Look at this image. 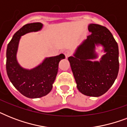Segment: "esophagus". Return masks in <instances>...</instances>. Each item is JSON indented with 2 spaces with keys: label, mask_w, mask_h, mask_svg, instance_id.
<instances>
[{
  "label": "esophagus",
  "mask_w": 127,
  "mask_h": 127,
  "mask_svg": "<svg viewBox=\"0 0 127 127\" xmlns=\"http://www.w3.org/2000/svg\"><path fill=\"white\" fill-rule=\"evenodd\" d=\"M64 55H65L66 58H67L69 56L71 55V51H69V50H66V51H64Z\"/></svg>",
  "instance_id": "esophagus-1"
}]
</instances>
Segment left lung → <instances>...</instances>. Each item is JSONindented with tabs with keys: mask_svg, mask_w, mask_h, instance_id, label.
I'll list each match as a JSON object with an SVG mask.
<instances>
[{
	"mask_svg": "<svg viewBox=\"0 0 127 127\" xmlns=\"http://www.w3.org/2000/svg\"><path fill=\"white\" fill-rule=\"evenodd\" d=\"M91 35L78 46L74 56L68 58L79 92L88 96L99 97L112 86L119 68L117 43L108 29L95 24L88 26ZM103 46L106 53L99 62L95 45Z\"/></svg>",
	"mask_w": 127,
	"mask_h": 127,
	"instance_id": "8db88e82",
	"label": "left lung"
}]
</instances>
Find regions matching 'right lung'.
I'll return each instance as SVG.
<instances>
[{
    "label": "right lung",
    "mask_w": 127,
    "mask_h": 127,
    "mask_svg": "<svg viewBox=\"0 0 127 127\" xmlns=\"http://www.w3.org/2000/svg\"><path fill=\"white\" fill-rule=\"evenodd\" d=\"M40 22L28 24L15 33L7 46L6 72L13 86L24 96L38 98L51 92L56 78L59 63L64 59L63 54L45 58L39 65L31 70L25 69L17 61L16 54L21 36L27 33L37 32L42 28Z\"/></svg>",
    "instance_id": "obj_1"
}]
</instances>
